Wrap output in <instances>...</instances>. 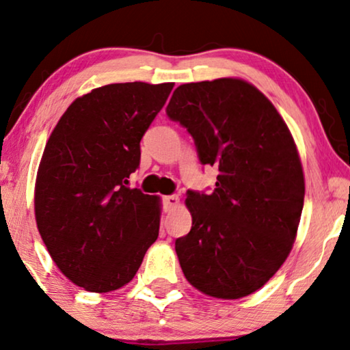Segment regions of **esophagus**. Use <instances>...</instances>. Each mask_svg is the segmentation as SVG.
Returning a JSON list of instances; mask_svg holds the SVG:
<instances>
[{
	"mask_svg": "<svg viewBox=\"0 0 350 350\" xmlns=\"http://www.w3.org/2000/svg\"><path fill=\"white\" fill-rule=\"evenodd\" d=\"M163 202H165L166 211H173L174 207L179 206V196H177V195L165 196V198H163Z\"/></svg>",
	"mask_w": 350,
	"mask_h": 350,
	"instance_id": "esophagus-1",
	"label": "esophagus"
}]
</instances>
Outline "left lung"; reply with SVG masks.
Returning <instances> with one entry per match:
<instances>
[{"instance_id": "8db88e82", "label": "left lung", "mask_w": 350, "mask_h": 350, "mask_svg": "<svg viewBox=\"0 0 350 350\" xmlns=\"http://www.w3.org/2000/svg\"><path fill=\"white\" fill-rule=\"evenodd\" d=\"M166 114L195 139L201 163L218 170L211 195L187 191L191 229L176 241L182 272L217 299L253 294L288 258L304 208V170L288 125L239 78L180 85Z\"/></svg>"}]
</instances>
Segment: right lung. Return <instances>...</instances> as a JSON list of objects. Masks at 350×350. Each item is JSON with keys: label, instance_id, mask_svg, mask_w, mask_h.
<instances>
[{"label": "right lung", "instance_id": "1", "mask_svg": "<svg viewBox=\"0 0 350 350\" xmlns=\"http://www.w3.org/2000/svg\"><path fill=\"white\" fill-rule=\"evenodd\" d=\"M174 83H114L75 98L51 132L34 190L36 221L58 269L109 292L138 272L159 237L160 198L127 187L139 142Z\"/></svg>", "mask_w": 350, "mask_h": 350}]
</instances>
